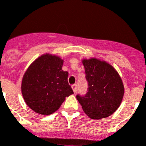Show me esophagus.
<instances>
[{"label": "esophagus", "instance_id": "1", "mask_svg": "<svg viewBox=\"0 0 146 146\" xmlns=\"http://www.w3.org/2000/svg\"><path fill=\"white\" fill-rule=\"evenodd\" d=\"M72 90H73V92H74V93H75V92H77V88H78L77 85H76V84H74V85H72Z\"/></svg>", "mask_w": 146, "mask_h": 146}]
</instances>
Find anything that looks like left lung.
<instances>
[{"label": "left lung", "instance_id": "1", "mask_svg": "<svg viewBox=\"0 0 146 146\" xmlns=\"http://www.w3.org/2000/svg\"><path fill=\"white\" fill-rule=\"evenodd\" d=\"M82 63L89 87L86 96L78 95L77 99L90 119L108 117L123 99L125 88L121 77L113 66L101 59H83Z\"/></svg>", "mask_w": 146, "mask_h": 146}]
</instances>
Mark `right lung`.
<instances>
[{
	"label": "right lung",
	"mask_w": 146,
	"mask_h": 146,
	"mask_svg": "<svg viewBox=\"0 0 146 146\" xmlns=\"http://www.w3.org/2000/svg\"><path fill=\"white\" fill-rule=\"evenodd\" d=\"M63 60L59 56L44 54L30 65L21 81V93L25 103L41 115L56 111L66 99L74 93L68 83V72L62 71Z\"/></svg>",
	"instance_id": "1"
}]
</instances>
